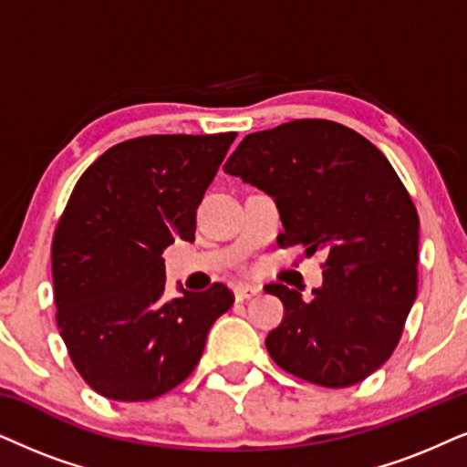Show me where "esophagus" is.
<instances>
[{"mask_svg":"<svg viewBox=\"0 0 467 467\" xmlns=\"http://www.w3.org/2000/svg\"><path fill=\"white\" fill-rule=\"evenodd\" d=\"M258 293H261V288L254 286V285H239V286H234V299H237V302L250 299V297H254V295H258Z\"/></svg>","mask_w":467,"mask_h":467,"instance_id":"34e87169","label":"esophagus"}]
</instances>
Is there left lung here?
<instances>
[{
  "label": "left lung",
  "mask_w": 467,
  "mask_h": 467,
  "mask_svg": "<svg viewBox=\"0 0 467 467\" xmlns=\"http://www.w3.org/2000/svg\"><path fill=\"white\" fill-rule=\"evenodd\" d=\"M223 172L274 198L280 247L321 252L312 297L285 285V318L267 340L274 362L326 388L362 381L392 356L418 291V213L368 140L332 120H293L245 135Z\"/></svg>",
  "instance_id": "8db88e82"
}]
</instances>
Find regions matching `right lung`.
<instances>
[{"label":"right lung","instance_id":"add662e5","mask_svg":"<svg viewBox=\"0 0 467 467\" xmlns=\"http://www.w3.org/2000/svg\"><path fill=\"white\" fill-rule=\"evenodd\" d=\"M237 133L144 135L77 181L51 245L56 321L75 368L111 400L161 397L196 368L234 297L223 285L165 299L163 250L193 241L196 209Z\"/></svg>","mask_w":467,"mask_h":467}]
</instances>
